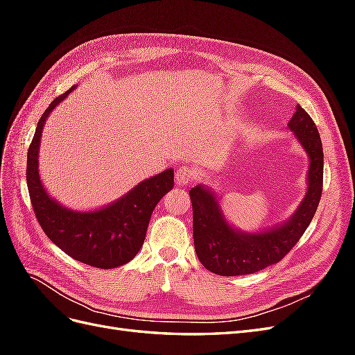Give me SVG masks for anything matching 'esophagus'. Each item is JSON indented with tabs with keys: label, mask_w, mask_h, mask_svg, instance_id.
I'll use <instances>...</instances> for the list:
<instances>
[{
	"label": "esophagus",
	"mask_w": 355,
	"mask_h": 355,
	"mask_svg": "<svg viewBox=\"0 0 355 355\" xmlns=\"http://www.w3.org/2000/svg\"><path fill=\"white\" fill-rule=\"evenodd\" d=\"M197 170L191 166H182L178 168L176 171V184L179 187H185L188 184H191L192 180L197 178Z\"/></svg>",
	"instance_id": "34e87169"
}]
</instances>
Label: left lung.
<instances>
[{"label": "left lung", "mask_w": 355, "mask_h": 355, "mask_svg": "<svg viewBox=\"0 0 355 355\" xmlns=\"http://www.w3.org/2000/svg\"><path fill=\"white\" fill-rule=\"evenodd\" d=\"M287 128L309 161L304 200L287 220L261 231H241L225 218L219 198L210 187L198 184L189 191L196 253L206 270L225 277L261 271L280 262L313 220L323 191V145L317 125L300 105Z\"/></svg>", "instance_id": "1"}]
</instances>
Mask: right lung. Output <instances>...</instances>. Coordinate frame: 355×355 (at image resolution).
<instances>
[{
  "label": "right lung",
  "instance_id": "right-lung-1",
  "mask_svg": "<svg viewBox=\"0 0 355 355\" xmlns=\"http://www.w3.org/2000/svg\"><path fill=\"white\" fill-rule=\"evenodd\" d=\"M77 85L50 103L40 118L28 149L26 184L32 207L42 231L59 249L75 261L111 270L125 265L141 250L151 214L168 191L173 189V168L139 182L136 187L94 210H72L50 197L40 176V144L49 115Z\"/></svg>",
  "mask_w": 355,
  "mask_h": 355
}]
</instances>
